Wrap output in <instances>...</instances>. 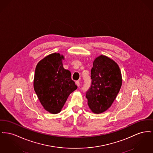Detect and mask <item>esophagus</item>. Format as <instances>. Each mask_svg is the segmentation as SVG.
Wrapping results in <instances>:
<instances>
[{
  "label": "esophagus",
  "instance_id": "1",
  "mask_svg": "<svg viewBox=\"0 0 153 153\" xmlns=\"http://www.w3.org/2000/svg\"><path fill=\"white\" fill-rule=\"evenodd\" d=\"M76 84L78 86V87H79L80 86V81H79V80H77V81H76Z\"/></svg>",
  "mask_w": 153,
  "mask_h": 153
}]
</instances>
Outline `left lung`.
Here are the masks:
<instances>
[{"label":"left lung","instance_id":"8db88e82","mask_svg":"<svg viewBox=\"0 0 153 153\" xmlns=\"http://www.w3.org/2000/svg\"><path fill=\"white\" fill-rule=\"evenodd\" d=\"M91 74V85L85 97L91 110L97 114L102 113L111 106L120 91L121 73L113 60L100 55L94 61Z\"/></svg>","mask_w":153,"mask_h":153}]
</instances>
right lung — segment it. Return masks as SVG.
Returning <instances> with one entry per match:
<instances>
[{"mask_svg": "<svg viewBox=\"0 0 153 153\" xmlns=\"http://www.w3.org/2000/svg\"><path fill=\"white\" fill-rule=\"evenodd\" d=\"M63 55L53 53L37 63L34 90L45 109L52 114L59 113L69 95L77 88L71 73L63 68Z\"/></svg>", "mask_w": 153, "mask_h": 153, "instance_id": "right-lung-1", "label": "right lung"}]
</instances>
